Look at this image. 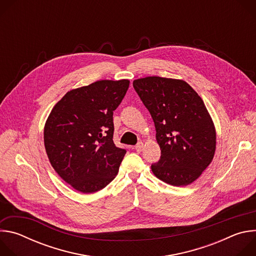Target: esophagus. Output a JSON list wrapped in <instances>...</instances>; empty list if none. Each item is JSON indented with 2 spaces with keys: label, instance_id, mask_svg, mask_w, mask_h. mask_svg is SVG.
I'll return each instance as SVG.
<instances>
[{
  "label": "esophagus",
  "instance_id": "34e87169",
  "mask_svg": "<svg viewBox=\"0 0 256 256\" xmlns=\"http://www.w3.org/2000/svg\"><path fill=\"white\" fill-rule=\"evenodd\" d=\"M142 149H144V144H142V142H140L138 144H136L134 146V150H136V152H142Z\"/></svg>",
  "mask_w": 256,
  "mask_h": 256
}]
</instances>
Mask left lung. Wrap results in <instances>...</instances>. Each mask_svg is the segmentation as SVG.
I'll list each match as a JSON object with an SVG mask.
<instances>
[{"label":"left lung","mask_w":256,"mask_h":256,"mask_svg":"<svg viewBox=\"0 0 256 256\" xmlns=\"http://www.w3.org/2000/svg\"><path fill=\"white\" fill-rule=\"evenodd\" d=\"M132 86L154 120L161 149L152 172L173 186L192 184L216 151V128L202 99L184 80L153 76Z\"/></svg>","instance_id":"left-lung-1"}]
</instances>
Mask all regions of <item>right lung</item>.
Wrapping results in <instances>:
<instances>
[{"label":"right lung","mask_w":256,"mask_h":256,"mask_svg":"<svg viewBox=\"0 0 256 256\" xmlns=\"http://www.w3.org/2000/svg\"><path fill=\"white\" fill-rule=\"evenodd\" d=\"M128 86L126 79L101 80L72 89L46 120L44 138L48 160L80 192H96L118 175L126 151L114 142V112Z\"/></svg>","instance_id":"obj_1"}]
</instances>
